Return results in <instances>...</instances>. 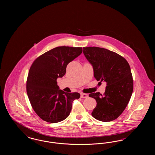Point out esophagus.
I'll return each instance as SVG.
<instances>
[{
  "label": "esophagus",
  "mask_w": 155,
  "mask_h": 155,
  "mask_svg": "<svg viewBox=\"0 0 155 155\" xmlns=\"http://www.w3.org/2000/svg\"><path fill=\"white\" fill-rule=\"evenodd\" d=\"M88 95L86 94H83V93H81V98H87Z\"/></svg>",
  "instance_id": "esophagus-1"
}]
</instances>
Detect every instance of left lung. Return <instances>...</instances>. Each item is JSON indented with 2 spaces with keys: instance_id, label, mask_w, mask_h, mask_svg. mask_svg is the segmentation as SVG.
<instances>
[{
  "instance_id": "left-lung-1",
  "label": "left lung",
  "mask_w": 155,
  "mask_h": 155,
  "mask_svg": "<svg viewBox=\"0 0 155 155\" xmlns=\"http://www.w3.org/2000/svg\"><path fill=\"white\" fill-rule=\"evenodd\" d=\"M83 53L93 66L95 79L106 82L107 85L103 95H89L97 103L92 116L102 121L114 120L125 110L133 94L130 66L123 56L104 48L84 47Z\"/></svg>"
}]
</instances>
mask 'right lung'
I'll use <instances>...</instances> for the list:
<instances>
[{
    "mask_svg": "<svg viewBox=\"0 0 155 155\" xmlns=\"http://www.w3.org/2000/svg\"><path fill=\"white\" fill-rule=\"evenodd\" d=\"M82 52L81 47H56L38 57L30 67L27 93L32 109L45 121L56 123L66 119L73 102L80 98L78 92L59 89L56 81L65 75L67 64Z\"/></svg>",
    "mask_w": 155,
    "mask_h": 155,
    "instance_id": "add662e5",
    "label": "right lung"
}]
</instances>
